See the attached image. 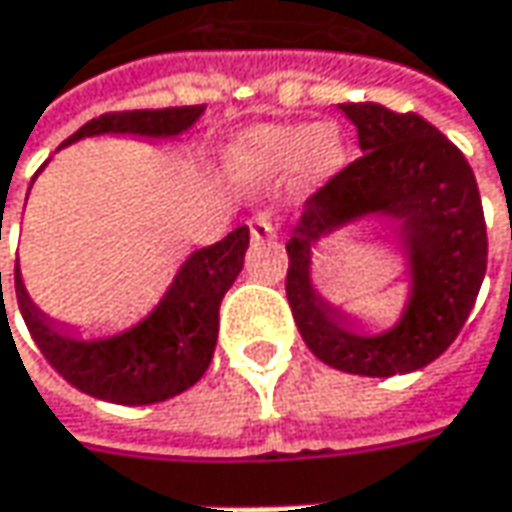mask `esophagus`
<instances>
[{"instance_id": "1", "label": "esophagus", "mask_w": 512, "mask_h": 512, "mask_svg": "<svg viewBox=\"0 0 512 512\" xmlns=\"http://www.w3.org/2000/svg\"><path fill=\"white\" fill-rule=\"evenodd\" d=\"M276 233H279V225H276V216L270 210H262L250 219V239L253 242H270V239H276Z\"/></svg>"}]
</instances>
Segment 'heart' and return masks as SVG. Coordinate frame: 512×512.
<instances>
[{
	"label": "heart",
	"instance_id": "obj_1",
	"mask_svg": "<svg viewBox=\"0 0 512 512\" xmlns=\"http://www.w3.org/2000/svg\"><path fill=\"white\" fill-rule=\"evenodd\" d=\"M347 145L336 128L307 130L305 125H259L230 148V165L239 173L273 176L296 165L305 179H327L339 173Z\"/></svg>",
	"mask_w": 512,
	"mask_h": 512
}]
</instances>
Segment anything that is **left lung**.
Instances as JSON below:
<instances>
[{"instance_id":"8db88e82","label":"left lung","mask_w":512,"mask_h":512,"mask_svg":"<svg viewBox=\"0 0 512 512\" xmlns=\"http://www.w3.org/2000/svg\"><path fill=\"white\" fill-rule=\"evenodd\" d=\"M362 156L305 202L287 242V302L316 359L356 376L413 373L459 336L487 270V227L476 176L444 133L416 113L376 102L339 105ZM364 215L394 222L411 267V299L396 328L367 337L309 282V245Z\"/></svg>"}]
</instances>
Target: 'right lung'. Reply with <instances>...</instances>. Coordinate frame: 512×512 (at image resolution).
I'll list each match as a JSON object with an SVG mask.
<instances>
[{"label": "right lung", "mask_w": 512, "mask_h": 512, "mask_svg": "<svg viewBox=\"0 0 512 512\" xmlns=\"http://www.w3.org/2000/svg\"><path fill=\"white\" fill-rule=\"evenodd\" d=\"M202 113H205L202 105L102 113L99 119H90L88 125L76 130L68 142H62V148L85 136H102V133L173 139L187 128H193ZM247 245H250V230L242 225L227 233L222 242L190 253L165 299L156 305L148 319L110 339L82 342L70 336L68 327L48 319L30 302L19 265L13 270L16 302L42 356L76 390L88 393L93 399L130 404V407L165 402L185 393L187 387H193L205 376L219 336V305L245 265Z\"/></svg>", "instance_id": "right-lung-1"}]
</instances>
